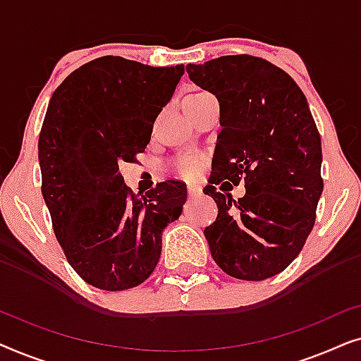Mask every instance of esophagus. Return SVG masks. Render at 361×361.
Here are the masks:
<instances>
[{"label": "esophagus", "instance_id": "1", "mask_svg": "<svg viewBox=\"0 0 361 361\" xmlns=\"http://www.w3.org/2000/svg\"><path fill=\"white\" fill-rule=\"evenodd\" d=\"M187 192H189V197H199L202 194V187L197 184H189L187 185Z\"/></svg>", "mask_w": 361, "mask_h": 361}]
</instances>
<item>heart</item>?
Returning a JSON list of instances; mask_svg holds the SVG:
<instances>
[{
	"label": "heart",
	"instance_id": "obj_1",
	"mask_svg": "<svg viewBox=\"0 0 361 361\" xmlns=\"http://www.w3.org/2000/svg\"><path fill=\"white\" fill-rule=\"evenodd\" d=\"M174 171L184 177H194L202 169V157L197 154H185L174 161Z\"/></svg>",
	"mask_w": 361,
	"mask_h": 361
}]
</instances>
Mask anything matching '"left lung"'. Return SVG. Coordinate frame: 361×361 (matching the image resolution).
Listing matches in <instances>:
<instances>
[{"instance_id": "obj_1", "label": "left lung", "mask_w": 361, "mask_h": 361, "mask_svg": "<svg viewBox=\"0 0 361 361\" xmlns=\"http://www.w3.org/2000/svg\"><path fill=\"white\" fill-rule=\"evenodd\" d=\"M220 102L214 169L204 192L219 215L207 226L212 258L236 279L263 281L295 259L312 231L322 195V145L307 98L283 68L251 56L185 67ZM247 194L221 195L223 179Z\"/></svg>"}]
</instances>
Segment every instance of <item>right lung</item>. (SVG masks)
Segmentation results:
<instances>
[{"label":"right lung","mask_w":361,"mask_h":361,"mask_svg":"<svg viewBox=\"0 0 361 361\" xmlns=\"http://www.w3.org/2000/svg\"><path fill=\"white\" fill-rule=\"evenodd\" d=\"M182 75V63L105 56L73 71L49 100L39 136L42 197L68 263L98 289L149 278L162 230L182 214L185 184L166 180L136 195L118 167L146 149Z\"/></svg>","instance_id":"1"}]
</instances>
